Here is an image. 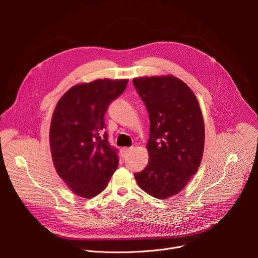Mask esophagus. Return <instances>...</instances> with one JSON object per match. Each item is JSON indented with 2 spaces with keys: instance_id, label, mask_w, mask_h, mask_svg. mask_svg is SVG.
<instances>
[{
  "instance_id": "esophagus-1",
  "label": "esophagus",
  "mask_w": 258,
  "mask_h": 258,
  "mask_svg": "<svg viewBox=\"0 0 258 258\" xmlns=\"http://www.w3.org/2000/svg\"><path fill=\"white\" fill-rule=\"evenodd\" d=\"M132 150H133V148H128V147H125V148H122V149H121V156H122V157L127 156V155L131 153Z\"/></svg>"
}]
</instances>
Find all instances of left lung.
Instances as JSON below:
<instances>
[{
	"mask_svg": "<svg viewBox=\"0 0 258 258\" xmlns=\"http://www.w3.org/2000/svg\"><path fill=\"white\" fill-rule=\"evenodd\" d=\"M133 84L150 118L149 162L135 178L147 194L167 199L186 187L201 163V109L193 91L172 76L138 78Z\"/></svg>",
	"mask_w": 258,
	"mask_h": 258,
	"instance_id": "1",
	"label": "left lung"
}]
</instances>
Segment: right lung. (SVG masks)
Returning <instances> with one entry per match:
<instances>
[{
  "instance_id": "obj_1",
  "label": "right lung",
  "mask_w": 258,
  "mask_h": 258,
  "mask_svg": "<svg viewBox=\"0 0 258 258\" xmlns=\"http://www.w3.org/2000/svg\"><path fill=\"white\" fill-rule=\"evenodd\" d=\"M128 80H97L70 88L59 100L50 127L54 166L68 188L87 199L100 194L118 166L104 114Z\"/></svg>"
}]
</instances>
